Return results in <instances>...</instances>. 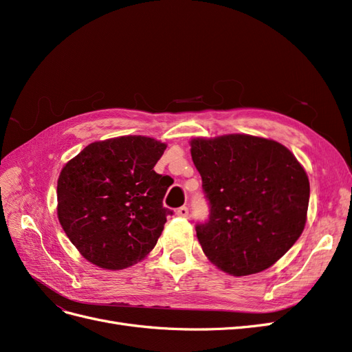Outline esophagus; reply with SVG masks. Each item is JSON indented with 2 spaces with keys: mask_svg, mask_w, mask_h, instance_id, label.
Here are the masks:
<instances>
[{
  "mask_svg": "<svg viewBox=\"0 0 352 352\" xmlns=\"http://www.w3.org/2000/svg\"><path fill=\"white\" fill-rule=\"evenodd\" d=\"M176 214L179 217H188L189 216V210H188V207H180V208H177Z\"/></svg>",
  "mask_w": 352,
  "mask_h": 352,
  "instance_id": "obj_1",
  "label": "esophagus"
}]
</instances>
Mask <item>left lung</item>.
<instances>
[{"instance_id": "left-lung-1", "label": "left lung", "mask_w": 352, "mask_h": 352, "mask_svg": "<svg viewBox=\"0 0 352 352\" xmlns=\"http://www.w3.org/2000/svg\"><path fill=\"white\" fill-rule=\"evenodd\" d=\"M190 155L210 201L197 226L207 258L232 276L269 269L301 236L310 182L287 148L245 133L190 140Z\"/></svg>"}]
</instances>
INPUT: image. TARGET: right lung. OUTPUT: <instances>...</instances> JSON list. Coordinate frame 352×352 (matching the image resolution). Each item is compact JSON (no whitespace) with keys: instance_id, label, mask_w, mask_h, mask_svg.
<instances>
[{"instance_id":"add662e5","label":"right lung","mask_w":352,"mask_h":352,"mask_svg":"<svg viewBox=\"0 0 352 352\" xmlns=\"http://www.w3.org/2000/svg\"><path fill=\"white\" fill-rule=\"evenodd\" d=\"M167 145L129 135L92 142L61 168L57 216L89 263L122 270L153 251L172 211L163 198L172 177L154 172Z\"/></svg>"}]
</instances>
